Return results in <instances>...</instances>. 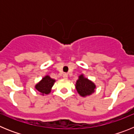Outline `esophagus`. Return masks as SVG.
Listing matches in <instances>:
<instances>
[{"label":"esophagus","instance_id":"esophagus-1","mask_svg":"<svg viewBox=\"0 0 134 134\" xmlns=\"http://www.w3.org/2000/svg\"><path fill=\"white\" fill-rule=\"evenodd\" d=\"M63 79H68V74H63Z\"/></svg>","mask_w":134,"mask_h":134}]
</instances>
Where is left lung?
Segmentation results:
<instances>
[{
	"label": "left lung",
	"mask_w": 134,
	"mask_h": 134,
	"mask_svg": "<svg viewBox=\"0 0 134 134\" xmlns=\"http://www.w3.org/2000/svg\"><path fill=\"white\" fill-rule=\"evenodd\" d=\"M75 86L78 93L83 97L91 95L96 89L95 84L87 78H85L82 74L79 76Z\"/></svg>",
	"instance_id": "left-lung-1"
}]
</instances>
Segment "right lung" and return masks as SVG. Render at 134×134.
<instances>
[{"label": "right lung", "mask_w": 134, "mask_h": 134, "mask_svg": "<svg viewBox=\"0 0 134 134\" xmlns=\"http://www.w3.org/2000/svg\"><path fill=\"white\" fill-rule=\"evenodd\" d=\"M55 82V80L52 79L49 75H46L42 78L38 83L35 85V88L41 95L48 94L50 93L51 90Z\"/></svg>", "instance_id": "obj_1"}]
</instances>
